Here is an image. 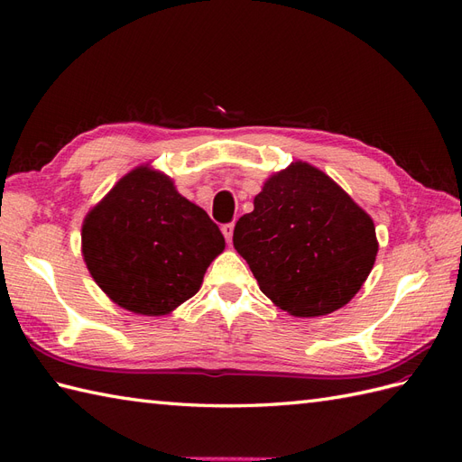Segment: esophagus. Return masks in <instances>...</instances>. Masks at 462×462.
I'll use <instances>...</instances> for the list:
<instances>
[{
	"label": "esophagus",
	"mask_w": 462,
	"mask_h": 462,
	"mask_svg": "<svg viewBox=\"0 0 462 462\" xmlns=\"http://www.w3.org/2000/svg\"><path fill=\"white\" fill-rule=\"evenodd\" d=\"M233 229H235L233 223H226V226H221V233H223V236H226L227 243H231V239H233Z\"/></svg>",
	"instance_id": "esophagus-1"
}]
</instances>
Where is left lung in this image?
Wrapping results in <instances>:
<instances>
[{
	"mask_svg": "<svg viewBox=\"0 0 462 462\" xmlns=\"http://www.w3.org/2000/svg\"><path fill=\"white\" fill-rule=\"evenodd\" d=\"M233 245L263 295L300 318L345 306L377 254L372 217L326 173L302 162L265 180L253 212L236 221Z\"/></svg>",
	"mask_w": 462,
	"mask_h": 462,
	"instance_id": "left-lung-1",
	"label": "left lung"
}]
</instances>
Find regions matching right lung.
<instances>
[{
    "mask_svg": "<svg viewBox=\"0 0 462 462\" xmlns=\"http://www.w3.org/2000/svg\"><path fill=\"white\" fill-rule=\"evenodd\" d=\"M226 239L173 180L148 167L125 175L82 226V254L94 282L123 309L171 312L202 285Z\"/></svg>",
    "mask_w": 462,
    "mask_h": 462,
    "instance_id": "obj_1",
    "label": "right lung"
}]
</instances>
